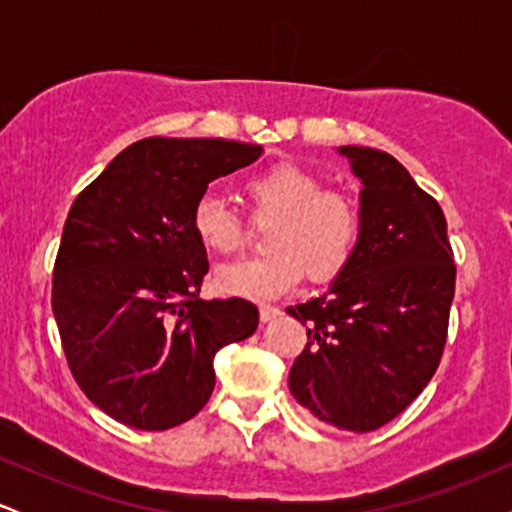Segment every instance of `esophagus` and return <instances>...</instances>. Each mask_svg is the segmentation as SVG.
<instances>
[{
	"instance_id": "esophagus-1",
	"label": "esophagus",
	"mask_w": 512,
	"mask_h": 512,
	"mask_svg": "<svg viewBox=\"0 0 512 512\" xmlns=\"http://www.w3.org/2000/svg\"><path fill=\"white\" fill-rule=\"evenodd\" d=\"M281 310L274 308V305H260V320L262 322H272L274 317H279Z\"/></svg>"
}]
</instances>
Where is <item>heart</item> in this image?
I'll list each match as a JSON object with an SVG mask.
<instances>
[{
	"label": "heart",
	"mask_w": 512,
	"mask_h": 512,
	"mask_svg": "<svg viewBox=\"0 0 512 512\" xmlns=\"http://www.w3.org/2000/svg\"><path fill=\"white\" fill-rule=\"evenodd\" d=\"M245 195L257 216L272 219L264 233V252L252 260L216 269V289L226 296L269 301L301 284L332 281L354 257L361 236V211L354 197L322 187L313 170L284 161L245 180ZM192 233L202 248L231 255L243 245V223L221 199H199L192 211Z\"/></svg>",
	"instance_id": "obj_1"
}]
</instances>
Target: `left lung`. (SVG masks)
<instances>
[{"label":"left lung","instance_id":"8db88e82","mask_svg":"<svg viewBox=\"0 0 512 512\" xmlns=\"http://www.w3.org/2000/svg\"><path fill=\"white\" fill-rule=\"evenodd\" d=\"M361 180V236L330 289L291 305L308 332L289 390L325 424L368 433L421 395L448 339L455 262L443 209L385 151L339 146Z\"/></svg>","mask_w":512,"mask_h":512}]
</instances>
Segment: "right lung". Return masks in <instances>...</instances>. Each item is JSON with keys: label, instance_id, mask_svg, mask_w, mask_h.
<instances>
[{"label": "right lung", "instance_id": "add662e5", "mask_svg": "<svg viewBox=\"0 0 512 512\" xmlns=\"http://www.w3.org/2000/svg\"><path fill=\"white\" fill-rule=\"evenodd\" d=\"M262 146L149 137L74 199L52 276V313L84 395L120 424L166 431L216 385L214 356L257 330L250 301H202L207 250L192 211L209 182Z\"/></svg>", "mask_w": 512, "mask_h": 512}]
</instances>
